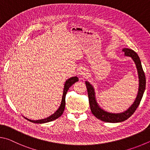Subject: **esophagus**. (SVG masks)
<instances>
[{"label": "esophagus", "instance_id": "34e87169", "mask_svg": "<svg viewBox=\"0 0 150 150\" xmlns=\"http://www.w3.org/2000/svg\"><path fill=\"white\" fill-rule=\"evenodd\" d=\"M78 75H79L80 78H84L86 77H87L88 73L85 68H83V67L80 68L79 69H78Z\"/></svg>", "mask_w": 150, "mask_h": 150}]
</instances>
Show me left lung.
I'll return each mask as SVG.
<instances>
[{
  "mask_svg": "<svg viewBox=\"0 0 150 150\" xmlns=\"http://www.w3.org/2000/svg\"><path fill=\"white\" fill-rule=\"evenodd\" d=\"M122 51L125 52V55L126 57H131L133 61L134 62L136 69H137L138 71L139 79V86L137 96H136L135 101H134L132 105L127 110H126L124 112L115 113V112H108L103 109H102L99 105L98 101L96 100V92L93 86L88 81H86L85 82L88 90L89 103H90L91 112L96 118H98V119L102 120V121L106 122L115 123L122 122L132 116V115L135 112L136 109L138 108L146 89L145 74H144L142 67L140 59L138 54L135 51H134L133 50L128 48H124L122 49Z\"/></svg>",
  "mask_w": 150,
  "mask_h": 150,
  "instance_id": "8db88e82",
  "label": "left lung"
}]
</instances>
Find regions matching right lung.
I'll list each match as a JSON object with an SVG mask.
<instances>
[{"instance_id": "right-lung-1", "label": "right lung", "mask_w": 150, "mask_h": 150, "mask_svg": "<svg viewBox=\"0 0 150 150\" xmlns=\"http://www.w3.org/2000/svg\"><path fill=\"white\" fill-rule=\"evenodd\" d=\"M78 81V78L77 76H73L70 78H68V80H66L64 86V90H63V93H62V101L61 103H60V106L56 111H55L53 114L51 115V116L45 118V119H39V120H31L29 119L28 118L23 117L25 118L26 119H28L29 121L32 122L34 123H39V124H41V123H46L52 121L55 119H58V118L60 117L62 115L63 112H64V110L65 108V98H66V94H67L68 89L71 86H72L75 82H76Z\"/></svg>"}]
</instances>
